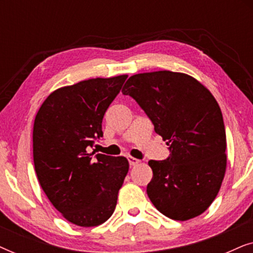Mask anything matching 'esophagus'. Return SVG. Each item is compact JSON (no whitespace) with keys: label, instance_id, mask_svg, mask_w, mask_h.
Wrapping results in <instances>:
<instances>
[{"label":"esophagus","instance_id":"esophagus-1","mask_svg":"<svg viewBox=\"0 0 253 253\" xmlns=\"http://www.w3.org/2000/svg\"><path fill=\"white\" fill-rule=\"evenodd\" d=\"M127 160H129L130 166H136L140 162V160H138V159L133 158V157H127Z\"/></svg>","mask_w":253,"mask_h":253}]
</instances>
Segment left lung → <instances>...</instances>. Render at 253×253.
Masks as SVG:
<instances>
[{"label":"left lung","mask_w":253,"mask_h":253,"mask_svg":"<svg viewBox=\"0 0 253 253\" xmlns=\"http://www.w3.org/2000/svg\"><path fill=\"white\" fill-rule=\"evenodd\" d=\"M136 100L167 141L170 157L150 160L147 196L169 219L186 221L209 209L227 167L222 113L209 89L182 72L133 75L122 89Z\"/></svg>","instance_id":"obj_1"}]
</instances>
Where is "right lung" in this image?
I'll use <instances>...</instances> for the list:
<instances>
[{
  "label": "right lung",
  "instance_id": "obj_1",
  "mask_svg": "<svg viewBox=\"0 0 253 253\" xmlns=\"http://www.w3.org/2000/svg\"><path fill=\"white\" fill-rule=\"evenodd\" d=\"M127 75L93 78L55 89L33 126V161L39 183L69 222L95 227L109 219L129 171L124 157L92 154L102 119Z\"/></svg>",
  "mask_w": 253,
  "mask_h": 253
}]
</instances>
